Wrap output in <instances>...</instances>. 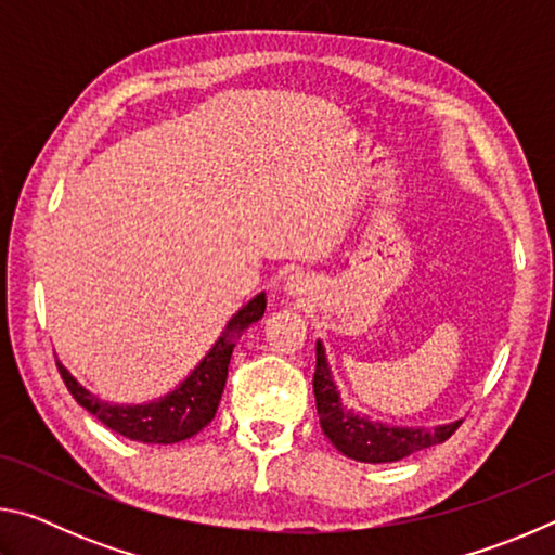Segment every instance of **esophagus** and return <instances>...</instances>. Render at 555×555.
I'll return each mask as SVG.
<instances>
[{
    "instance_id": "1",
    "label": "esophagus",
    "mask_w": 555,
    "mask_h": 555,
    "mask_svg": "<svg viewBox=\"0 0 555 555\" xmlns=\"http://www.w3.org/2000/svg\"><path fill=\"white\" fill-rule=\"evenodd\" d=\"M284 291H286V296L298 298V296H304V294H308V291H311V284H308L306 276L296 274V276H288Z\"/></svg>"
}]
</instances>
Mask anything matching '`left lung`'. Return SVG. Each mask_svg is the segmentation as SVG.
<instances>
[{
    "instance_id": "8db88e82",
    "label": "left lung",
    "mask_w": 555,
    "mask_h": 555,
    "mask_svg": "<svg viewBox=\"0 0 555 555\" xmlns=\"http://www.w3.org/2000/svg\"><path fill=\"white\" fill-rule=\"evenodd\" d=\"M315 409L321 416L323 434L343 455L357 463H397L416 450L438 446L455 434L463 421H450L440 426H389L372 421L364 413H357L343 401L337 389L331 362H327L325 345L315 343V374H313Z\"/></svg>"
}]
</instances>
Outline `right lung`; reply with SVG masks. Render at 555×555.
Segmentation results:
<instances>
[{
    "mask_svg": "<svg viewBox=\"0 0 555 555\" xmlns=\"http://www.w3.org/2000/svg\"><path fill=\"white\" fill-rule=\"evenodd\" d=\"M267 311V294L261 291L251 300H247L237 313H234L218 340L208 350V354L195 364V370L171 389L164 397L144 403H112L102 401L90 389L73 377V374L63 367L61 360L59 372L65 382V387L73 393V399L88 409L92 416L100 418L107 428L115 434L125 436L129 440H139V443H158L171 446L181 443L185 438H193L198 430L210 424L218 411V403L222 399L224 382H228V367L234 345L247 331L249 325L261 321Z\"/></svg>",
    "mask_w": 555,
    "mask_h": 555,
    "instance_id": "right-lung-1",
    "label": "right lung"
}]
</instances>
